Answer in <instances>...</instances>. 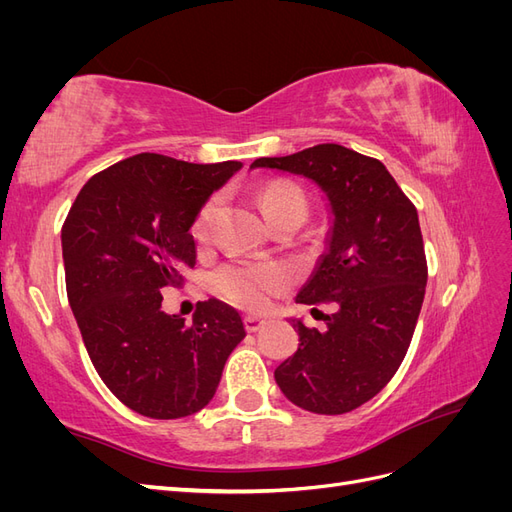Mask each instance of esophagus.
I'll list each match as a JSON object with an SVG mask.
<instances>
[{
	"label": "esophagus",
	"mask_w": 512,
	"mask_h": 512,
	"mask_svg": "<svg viewBox=\"0 0 512 512\" xmlns=\"http://www.w3.org/2000/svg\"><path fill=\"white\" fill-rule=\"evenodd\" d=\"M243 324H245V331L247 333H256V331H260L262 327H265L267 322L262 320V318H256V316H245Z\"/></svg>",
	"instance_id": "1"
}]
</instances>
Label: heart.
<instances>
[{
  "mask_svg": "<svg viewBox=\"0 0 512 512\" xmlns=\"http://www.w3.org/2000/svg\"><path fill=\"white\" fill-rule=\"evenodd\" d=\"M218 207L220 200L215 196L200 207L192 224V237L196 241H205L209 237ZM258 207L271 228L282 222L301 224L307 215V198L299 185L275 179L260 190ZM211 284L228 301L247 309H260L269 303L275 292L284 288L286 277L280 269L267 265H226L213 273Z\"/></svg>",
  "mask_w": 512,
  "mask_h": 512,
  "instance_id": "1",
  "label": "heart"
}]
</instances>
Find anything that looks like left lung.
Segmentation results:
<instances>
[{
    "mask_svg": "<svg viewBox=\"0 0 512 512\" xmlns=\"http://www.w3.org/2000/svg\"><path fill=\"white\" fill-rule=\"evenodd\" d=\"M250 168L301 175L329 200L327 252L297 303L333 301L337 312L324 331L292 320L301 344L275 369V382L307 412H350L389 384L412 342L427 284L416 207L380 160L335 143Z\"/></svg>",
    "mask_w": 512,
    "mask_h": 512,
    "instance_id": "left-lung-1",
    "label": "left lung"
}]
</instances>
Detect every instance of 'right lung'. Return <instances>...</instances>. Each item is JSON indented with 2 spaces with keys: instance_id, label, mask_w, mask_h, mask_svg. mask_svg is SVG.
I'll return each mask as SVG.
<instances>
[{
  "instance_id": "1",
  "label": "right lung",
  "mask_w": 512,
  "mask_h": 512,
  "mask_svg": "<svg viewBox=\"0 0 512 512\" xmlns=\"http://www.w3.org/2000/svg\"><path fill=\"white\" fill-rule=\"evenodd\" d=\"M241 166L138 153L91 177L61 228L68 301L89 359L138 414L168 421L203 410L245 337L230 305L198 303L185 324L162 312L160 294L196 265L190 228Z\"/></svg>"
}]
</instances>
